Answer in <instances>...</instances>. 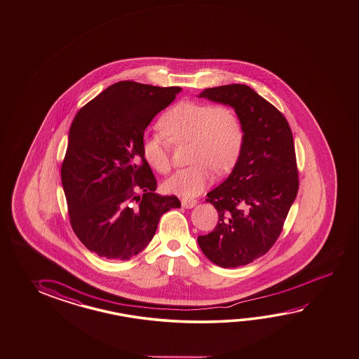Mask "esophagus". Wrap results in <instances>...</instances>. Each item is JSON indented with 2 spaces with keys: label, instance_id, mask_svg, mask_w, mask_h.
<instances>
[{
  "label": "esophagus",
  "instance_id": "34e87169",
  "mask_svg": "<svg viewBox=\"0 0 359 359\" xmlns=\"http://www.w3.org/2000/svg\"><path fill=\"white\" fill-rule=\"evenodd\" d=\"M181 204H182L183 208L191 209V208H194L197 204V200H195V198H182Z\"/></svg>",
  "mask_w": 359,
  "mask_h": 359
}]
</instances>
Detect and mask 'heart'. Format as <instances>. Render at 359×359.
Wrapping results in <instances>:
<instances>
[{
	"label": "heart",
	"instance_id": "b5f03b06",
	"mask_svg": "<svg viewBox=\"0 0 359 359\" xmlns=\"http://www.w3.org/2000/svg\"><path fill=\"white\" fill-rule=\"evenodd\" d=\"M159 127L170 142L190 144L189 161L192 164L177 170L164 183L169 192L182 196H194L204 190L212 181L214 170L218 175L231 170L243 147L241 120L233 108L224 104L178 102L163 113ZM165 138L162 134H147L141 141L144 159L162 175H167L172 165Z\"/></svg>",
	"mask_w": 359,
	"mask_h": 359
}]
</instances>
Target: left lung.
<instances>
[{
	"label": "left lung",
	"mask_w": 359,
	"mask_h": 359,
	"mask_svg": "<svg viewBox=\"0 0 359 359\" xmlns=\"http://www.w3.org/2000/svg\"><path fill=\"white\" fill-rule=\"evenodd\" d=\"M233 107L243 128V147L232 173L206 201L218 211L217 226L197 242L222 267L257 260L279 238L299 180L288 121L243 84L208 88L198 95Z\"/></svg>",
	"instance_id": "obj_1"
}]
</instances>
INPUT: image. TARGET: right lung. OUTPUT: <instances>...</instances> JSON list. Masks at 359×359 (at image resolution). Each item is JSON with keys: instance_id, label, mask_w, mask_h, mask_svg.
<instances>
[{"instance_id": "right-lung-1", "label": "right lung", "mask_w": 359, "mask_h": 359, "mask_svg": "<svg viewBox=\"0 0 359 359\" xmlns=\"http://www.w3.org/2000/svg\"><path fill=\"white\" fill-rule=\"evenodd\" d=\"M181 90L118 81L72 121L61 180L72 231L99 257L130 260L148 246L163 214L181 206L175 195L155 194L141 151L145 128Z\"/></svg>"}]
</instances>
